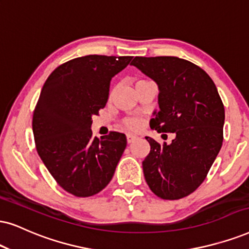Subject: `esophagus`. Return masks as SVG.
I'll list each match as a JSON object with an SVG mask.
<instances>
[{
  "instance_id": "obj_1",
  "label": "esophagus",
  "mask_w": 249,
  "mask_h": 249,
  "mask_svg": "<svg viewBox=\"0 0 249 249\" xmlns=\"http://www.w3.org/2000/svg\"><path fill=\"white\" fill-rule=\"evenodd\" d=\"M137 139H138L137 135H133V134H126V140H127V142H128V143L133 142V141H134V140H137Z\"/></svg>"
}]
</instances>
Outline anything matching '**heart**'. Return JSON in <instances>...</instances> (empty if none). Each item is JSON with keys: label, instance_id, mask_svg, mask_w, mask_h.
<instances>
[{"label": "heart", "instance_id": "heart-1", "mask_svg": "<svg viewBox=\"0 0 249 249\" xmlns=\"http://www.w3.org/2000/svg\"><path fill=\"white\" fill-rule=\"evenodd\" d=\"M140 125H141V123L139 119H137V118H125L124 121H123V126H124L125 128H127V130H131V131L139 130Z\"/></svg>", "mask_w": 249, "mask_h": 249}]
</instances>
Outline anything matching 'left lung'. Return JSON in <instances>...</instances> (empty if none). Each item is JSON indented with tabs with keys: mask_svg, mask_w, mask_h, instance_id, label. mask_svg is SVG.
<instances>
[{
	"mask_svg": "<svg viewBox=\"0 0 249 249\" xmlns=\"http://www.w3.org/2000/svg\"><path fill=\"white\" fill-rule=\"evenodd\" d=\"M131 65L159 86V111L150 127L175 139L160 144L146 137L150 152L142 162L144 179L157 196L178 200L206 179L223 143L225 110L206 71L174 56L134 57Z\"/></svg>",
	"mask_w": 249,
	"mask_h": 249,
	"instance_id": "left-lung-1",
	"label": "left lung"
}]
</instances>
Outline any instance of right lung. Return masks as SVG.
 I'll return each mask as SVG.
<instances>
[{
  "instance_id": "right-lung-1",
  "label": "right lung",
  "mask_w": 249,
  "mask_h": 249,
  "mask_svg": "<svg viewBox=\"0 0 249 249\" xmlns=\"http://www.w3.org/2000/svg\"><path fill=\"white\" fill-rule=\"evenodd\" d=\"M132 56L87 55L59 65L43 85L33 112L40 159L63 190L78 197L101 192L126 147L119 132L93 137L92 116L108 101L110 80Z\"/></svg>"
}]
</instances>
